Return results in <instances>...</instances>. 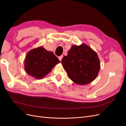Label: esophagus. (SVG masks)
<instances>
[{
	"label": "esophagus",
	"instance_id": "obj_1",
	"mask_svg": "<svg viewBox=\"0 0 126 126\" xmlns=\"http://www.w3.org/2000/svg\"><path fill=\"white\" fill-rule=\"evenodd\" d=\"M58 59H59L60 61H62V60L63 59V56H60L58 57Z\"/></svg>",
	"mask_w": 126,
	"mask_h": 126
}]
</instances>
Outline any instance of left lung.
Returning a JSON list of instances; mask_svg holds the SVG:
<instances>
[{
	"mask_svg": "<svg viewBox=\"0 0 126 126\" xmlns=\"http://www.w3.org/2000/svg\"><path fill=\"white\" fill-rule=\"evenodd\" d=\"M63 68L72 81L80 85L94 81L100 68L97 53L85 44L72 46L62 60Z\"/></svg>",
	"mask_w": 126,
	"mask_h": 126,
	"instance_id": "8db88e82",
	"label": "left lung"
}]
</instances>
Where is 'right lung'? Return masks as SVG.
<instances>
[{
	"mask_svg": "<svg viewBox=\"0 0 126 126\" xmlns=\"http://www.w3.org/2000/svg\"><path fill=\"white\" fill-rule=\"evenodd\" d=\"M59 63V60L54 53L40 46L32 49L27 53L24 61V67L28 75L41 79Z\"/></svg>",
	"mask_w": 126,
	"mask_h": 126,
	"instance_id": "1",
	"label": "right lung"
}]
</instances>
